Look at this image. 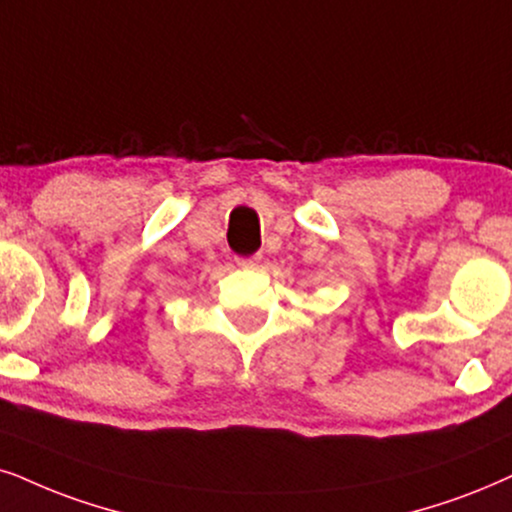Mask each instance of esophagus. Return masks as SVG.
<instances>
[{"label": "esophagus", "mask_w": 512, "mask_h": 512, "mask_svg": "<svg viewBox=\"0 0 512 512\" xmlns=\"http://www.w3.org/2000/svg\"><path fill=\"white\" fill-rule=\"evenodd\" d=\"M262 262V255H252V257H245V260H238V267L241 269H257Z\"/></svg>", "instance_id": "1"}]
</instances>
